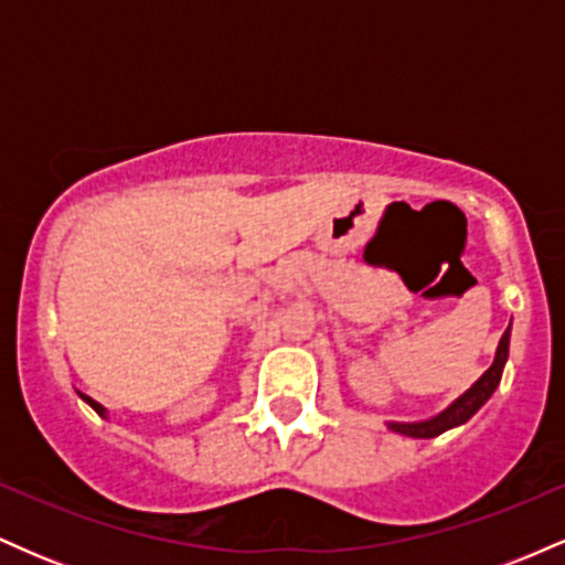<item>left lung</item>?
Segmentation results:
<instances>
[{
    "label": "left lung",
    "mask_w": 565,
    "mask_h": 565,
    "mask_svg": "<svg viewBox=\"0 0 565 565\" xmlns=\"http://www.w3.org/2000/svg\"><path fill=\"white\" fill-rule=\"evenodd\" d=\"M508 350H510V327L508 332L502 334V340H499L494 364L486 369L483 377L478 380L468 393L459 395L446 412H440L438 417L433 419H425V423H387V427H391L393 433H401V436H408V438H436L440 433L451 430V427L465 425L472 414H476L478 408L491 398V393L497 391L499 380H502V369L508 364Z\"/></svg>",
    "instance_id": "8db88e82"
}]
</instances>
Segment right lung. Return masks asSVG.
<instances>
[{
	"instance_id": "right-lung-1",
	"label": "right lung",
	"mask_w": 565,
	"mask_h": 565,
	"mask_svg": "<svg viewBox=\"0 0 565 565\" xmlns=\"http://www.w3.org/2000/svg\"><path fill=\"white\" fill-rule=\"evenodd\" d=\"M79 395H82V398H84V401H87V404H89V406H93V408H95V412H97V414H100V417H106V408H103L100 404H97V401H93V398H87V395H84V393H79Z\"/></svg>"
}]
</instances>
